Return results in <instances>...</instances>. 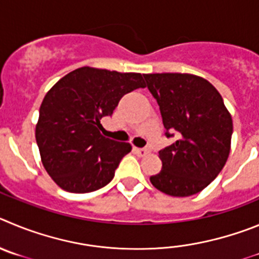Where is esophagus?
I'll return each instance as SVG.
<instances>
[{"mask_svg":"<svg viewBox=\"0 0 259 259\" xmlns=\"http://www.w3.org/2000/svg\"><path fill=\"white\" fill-rule=\"evenodd\" d=\"M134 152L138 156H141V157H144V156H147L150 153V151L147 150V148H134Z\"/></svg>","mask_w":259,"mask_h":259,"instance_id":"34e87169","label":"esophagus"}]
</instances>
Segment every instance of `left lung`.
I'll return each mask as SVG.
<instances>
[{"instance_id": "obj_1", "label": "left lung", "mask_w": 259, "mask_h": 259, "mask_svg": "<svg viewBox=\"0 0 259 259\" xmlns=\"http://www.w3.org/2000/svg\"><path fill=\"white\" fill-rule=\"evenodd\" d=\"M157 101L165 135L177 141L158 152L161 171L150 178L170 196L186 197L204 190L227 161L232 118L218 90L190 73L144 74Z\"/></svg>"}]
</instances>
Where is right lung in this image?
<instances>
[{
	"instance_id": "obj_1",
	"label": "right lung",
	"mask_w": 259,
	"mask_h": 259,
	"mask_svg": "<svg viewBox=\"0 0 259 259\" xmlns=\"http://www.w3.org/2000/svg\"><path fill=\"white\" fill-rule=\"evenodd\" d=\"M138 88H146L141 73L81 67L46 93L36 142L44 167L60 188L86 193L112 181L132 146L103 137L101 120L112 116L121 98Z\"/></svg>"
}]
</instances>
